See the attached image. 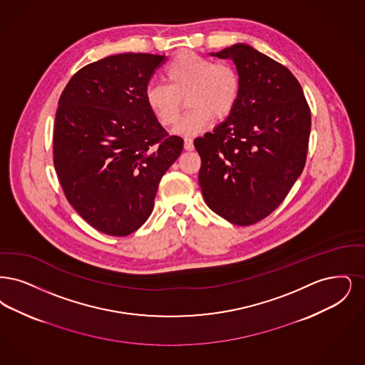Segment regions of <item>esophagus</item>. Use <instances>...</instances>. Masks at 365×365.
<instances>
[{
	"label": "esophagus",
	"instance_id": "34e87169",
	"mask_svg": "<svg viewBox=\"0 0 365 365\" xmlns=\"http://www.w3.org/2000/svg\"><path fill=\"white\" fill-rule=\"evenodd\" d=\"M184 148L187 150V151H192L195 147H193V140L190 139V138H185L184 139Z\"/></svg>",
	"mask_w": 365,
	"mask_h": 365
}]
</instances>
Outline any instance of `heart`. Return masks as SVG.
<instances>
[{
  "instance_id": "b5f03b06",
  "label": "heart",
  "mask_w": 365,
  "mask_h": 365,
  "mask_svg": "<svg viewBox=\"0 0 365 365\" xmlns=\"http://www.w3.org/2000/svg\"><path fill=\"white\" fill-rule=\"evenodd\" d=\"M163 78L166 86L150 84L145 88V103L162 127H173L185 99L190 109L175 128L180 135H196L214 117L223 120L237 106L241 83L237 71L229 63L184 51L166 66Z\"/></svg>"
}]
</instances>
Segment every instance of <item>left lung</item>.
Masks as SVG:
<instances>
[{
    "instance_id": "1",
    "label": "left lung",
    "mask_w": 365,
    "mask_h": 365,
    "mask_svg": "<svg viewBox=\"0 0 365 365\" xmlns=\"http://www.w3.org/2000/svg\"><path fill=\"white\" fill-rule=\"evenodd\" d=\"M211 56L235 63L241 90L233 113L193 142L199 184L215 214L248 226L279 206L302 175L311 110L293 73L252 46L236 43Z\"/></svg>"
}]
</instances>
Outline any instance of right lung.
<instances>
[{"label":"right lung","instance_id":"obj_1","mask_svg":"<svg viewBox=\"0 0 365 365\" xmlns=\"http://www.w3.org/2000/svg\"><path fill=\"white\" fill-rule=\"evenodd\" d=\"M165 56L124 53L88 63L58 101L53 160L63 193L98 232L128 236L148 220L159 181L182 151L145 103Z\"/></svg>","mask_w":365,"mask_h":365}]
</instances>
